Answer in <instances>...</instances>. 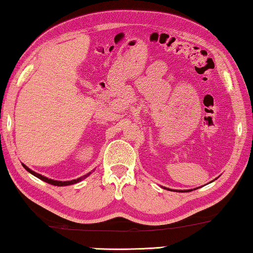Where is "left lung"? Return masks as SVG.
<instances>
[{
	"label": "left lung",
	"instance_id": "left-lung-1",
	"mask_svg": "<svg viewBox=\"0 0 253 253\" xmlns=\"http://www.w3.org/2000/svg\"><path fill=\"white\" fill-rule=\"evenodd\" d=\"M179 192H181V191H179Z\"/></svg>",
	"mask_w": 253,
	"mask_h": 253
}]
</instances>
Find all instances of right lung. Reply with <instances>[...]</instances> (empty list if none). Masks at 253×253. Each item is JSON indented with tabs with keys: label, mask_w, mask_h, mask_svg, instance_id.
Masks as SVG:
<instances>
[{
	"label": "right lung",
	"mask_w": 253,
	"mask_h": 253,
	"mask_svg": "<svg viewBox=\"0 0 253 253\" xmlns=\"http://www.w3.org/2000/svg\"><path fill=\"white\" fill-rule=\"evenodd\" d=\"M23 168H24L25 169H27L29 173H31L32 175H34V176H37L38 178L42 179V181H44V182H46V183L51 184V185H57V186H66V185H71V184H75V183H77V182L81 181V177H80V178H77V179H72V181H67V182L53 181V179H50V178H48V177H44V176H42V175H40V174H38V173H36V172H33L32 169H29V168H27V166H25V165H23ZM88 175H89V174H88ZM84 177H87V175H85V176H84Z\"/></svg>",
	"instance_id": "add662e5"
}]
</instances>
